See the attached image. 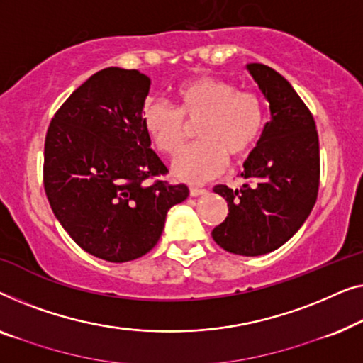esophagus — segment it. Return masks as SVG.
<instances>
[{
  "label": "esophagus",
  "instance_id": "34e87169",
  "mask_svg": "<svg viewBox=\"0 0 363 363\" xmlns=\"http://www.w3.org/2000/svg\"><path fill=\"white\" fill-rule=\"evenodd\" d=\"M189 192H191L192 197H196V196H202V194H206L207 191L201 186H191L189 187Z\"/></svg>",
  "mask_w": 363,
  "mask_h": 363
}]
</instances>
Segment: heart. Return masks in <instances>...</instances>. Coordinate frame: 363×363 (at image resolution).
<instances>
[{"mask_svg":"<svg viewBox=\"0 0 363 363\" xmlns=\"http://www.w3.org/2000/svg\"><path fill=\"white\" fill-rule=\"evenodd\" d=\"M177 110L161 100L147 101L143 126L164 155H176L187 136V123H196L199 143L182 150L172 161L181 179L199 182L222 172L227 155L238 160L247 155L262 135L264 104L250 90H238L232 82L197 77L176 90Z\"/></svg>","mask_w":363,"mask_h":363,"instance_id":"1","label":"heart"}]
</instances>
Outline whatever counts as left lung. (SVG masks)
I'll return each mask as SVG.
<instances>
[{"mask_svg":"<svg viewBox=\"0 0 363 363\" xmlns=\"http://www.w3.org/2000/svg\"><path fill=\"white\" fill-rule=\"evenodd\" d=\"M247 69L269 101L272 120L243 162L240 189L216 186L228 216L212 230L218 247L243 257L273 252L299 230L319 191V136L308 106L277 70Z\"/></svg>","mask_w":363,"mask_h":363,"instance_id":"1","label":"left lung"}]
</instances>
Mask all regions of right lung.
<instances>
[{
	"label": "right lung",
	"mask_w": 363,
	"mask_h": 363,
	"mask_svg": "<svg viewBox=\"0 0 363 363\" xmlns=\"http://www.w3.org/2000/svg\"><path fill=\"white\" fill-rule=\"evenodd\" d=\"M150 85L140 70H100L55 111L45 135L50 208L82 250L105 262L146 255L161 237L167 211L189 196L186 184L157 179L169 171L143 126Z\"/></svg>",
	"instance_id": "right-lung-1"
}]
</instances>
